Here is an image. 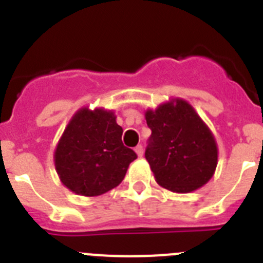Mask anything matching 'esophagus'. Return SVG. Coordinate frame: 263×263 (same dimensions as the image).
<instances>
[{
  "label": "esophagus",
  "instance_id": "obj_1",
  "mask_svg": "<svg viewBox=\"0 0 263 263\" xmlns=\"http://www.w3.org/2000/svg\"><path fill=\"white\" fill-rule=\"evenodd\" d=\"M134 150H136V153H137V155H138L139 158L142 157L143 155V147L141 145H138V146H136V148H134Z\"/></svg>",
  "mask_w": 263,
  "mask_h": 263
}]
</instances>
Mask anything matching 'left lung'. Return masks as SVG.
I'll return each instance as SVG.
<instances>
[{
  "label": "left lung",
  "instance_id": "8db88e82",
  "mask_svg": "<svg viewBox=\"0 0 263 263\" xmlns=\"http://www.w3.org/2000/svg\"><path fill=\"white\" fill-rule=\"evenodd\" d=\"M152 129L145 157L159 185L188 194L210 182L217 166V143L194 106L173 99L145 113Z\"/></svg>",
  "mask_w": 263,
  "mask_h": 263
}]
</instances>
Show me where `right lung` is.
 Segmentation results:
<instances>
[{
  "mask_svg": "<svg viewBox=\"0 0 263 263\" xmlns=\"http://www.w3.org/2000/svg\"><path fill=\"white\" fill-rule=\"evenodd\" d=\"M113 110L81 108L58 142L53 162L60 182L81 196H99L117 187L137 158L122 143Z\"/></svg>",
  "mask_w": 263,
  "mask_h": 263,
  "instance_id": "obj_1",
  "label": "right lung"
}]
</instances>
